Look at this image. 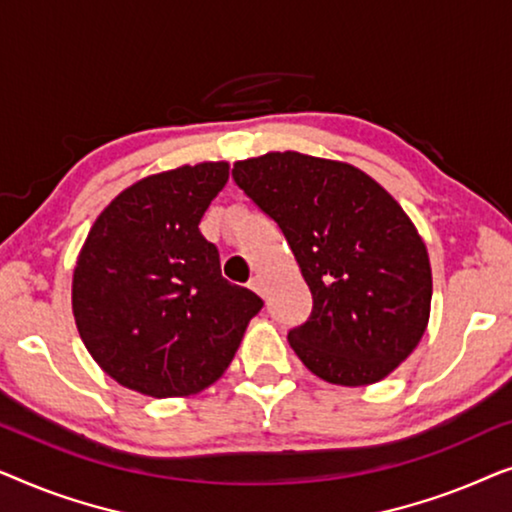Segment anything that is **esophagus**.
<instances>
[{
    "mask_svg": "<svg viewBox=\"0 0 512 512\" xmlns=\"http://www.w3.org/2000/svg\"><path fill=\"white\" fill-rule=\"evenodd\" d=\"M249 286H251V289H254L256 293H261V296H265V286H263V279H261V277L251 279Z\"/></svg>",
    "mask_w": 512,
    "mask_h": 512,
    "instance_id": "34e87169",
    "label": "esophagus"
}]
</instances>
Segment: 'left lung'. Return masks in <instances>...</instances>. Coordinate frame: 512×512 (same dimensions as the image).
Returning a JSON list of instances; mask_svg holds the SVG:
<instances>
[{
    "instance_id": "obj_1",
    "label": "left lung",
    "mask_w": 512,
    "mask_h": 512,
    "mask_svg": "<svg viewBox=\"0 0 512 512\" xmlns=\"http://www.w3.org/2000/svg\"><path fill=\"white\" fill-rule=\"evenodd\" d=\"M235 184L277 221L312 291L289 331L305 368L328 384L389 377L431 317L429 251L387 188L345 160L270 151L237 160Z\"/></svg>"
}]
</instances>
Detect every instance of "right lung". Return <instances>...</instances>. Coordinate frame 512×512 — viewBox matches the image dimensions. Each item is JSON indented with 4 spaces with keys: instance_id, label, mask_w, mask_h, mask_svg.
I'll return each instance as SVG.
<instances>
[{
    "instance_id": "add662e5",
    "label": "right lung",
    "mask_w": 512,
    "mask_h": 512,
    "mask_svg": "<svg viewBox=\"0 0 512 512\" xmlns=\"http://www.w3.org/2000/svg\"><path fill=\"white\" fill-rule=\"evenodd\" d=\"M228 177L226 160H205L135 181L102 209L76 256L72 312L83 345L137 394L207 389L263 307L221 277L219 251L198 228Z\"/></svg>"
}]
</instances>
